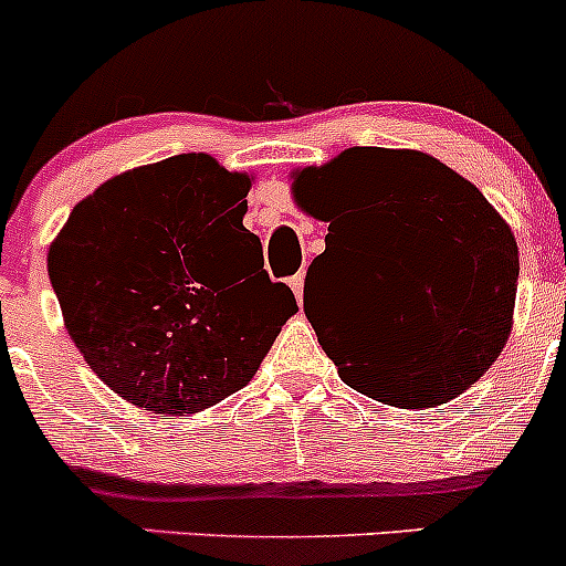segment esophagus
I'll list each match as a JSON object with an SVG mask.
<instances>
[{
    "label": "esophagus",
    "mask_w": 566,
    "mask_h": 566,
    "mask_svg": "<svg viewBox=\"0 0 566 566\" xmlns=\"http://www.w3.org/2000/svg\"><path fill=\"white\" fill-rule=\"evenodd\" d=\"M290 287H293L295 298H298V304L304 301V273H295V276H290Z\"/></svg>",
    "instance_id": "1"
}]
</instances>
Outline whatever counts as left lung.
I'll return each instance as SVG.
<instances>
[{"label":"left lung","instance_id":"obj_1","mask_svg":"<svg viewBox=\"0 0 566 566\" xmlns=\"http://www.w3.org/2000/svg\"><path fill=\"white\" fill-rule=\"evenodd\" d=\"M295 199L328 221L312 284L345 247L373 256L356 334L315 323L342 380L394 408H436L476 384L504 350L517 243L476 186L416 150L350 147L295 175Z\"/></svg>","mask_w":566,"mask_h":566}]
</instances>
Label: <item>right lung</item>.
<instances>
[{"instance_id": "right-lung-1", "label": "right lung", "mask_w": 566, "mask_h": 566, "mask_svg": "<svg viewBox=\"0 0 566 566\" xmlns=\"http://www.w3.org/2000/svg\"><path fill=\"white\" fill-rule=\"evenodd\" d=\"M249 177L182 153L104 182L49 249L67 334L153 413H197L249 384L290 315L243 227Z\"/></svg>"}]
</instances>
